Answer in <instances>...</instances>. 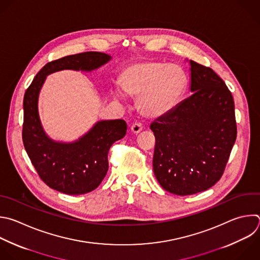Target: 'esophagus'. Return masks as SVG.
<instances>
[{"label": "esophagus", "mask_w": 260, "mask_h": 260, "mask_svg": "<svg viewBox=\"0 0 260 260\" xmlns=\"http://www.w3.org/2000/svg\"><path fill=\"white\" fill-rule=\"evenodd\" d=\"M142 129H143V126H142L141 123H134V124L132 125V127H131L132 133L135 134V135H138Z\"/></svg>", "instance_id": "obj_1"}]
</instances>
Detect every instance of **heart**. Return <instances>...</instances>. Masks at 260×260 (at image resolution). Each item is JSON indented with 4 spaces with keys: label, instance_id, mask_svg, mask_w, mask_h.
<instances>
[{
    "label": "heart",
    "instance_id": "1",
    "mask_svg": "<svg viewBox=\"0 0 260 260\" xmlns=\"http://www.w3.org/2000/svg\"><path fill=\"white\" fill-rule=\"evenodd\" d=\"M117 82L125 95L138 97V107L144 116L157 118L178 106L188 80L177 65L143 61L125 67Z\"/></svg>",
    "mask_w": 260,
    "mask_h": 260
}]
</instances>
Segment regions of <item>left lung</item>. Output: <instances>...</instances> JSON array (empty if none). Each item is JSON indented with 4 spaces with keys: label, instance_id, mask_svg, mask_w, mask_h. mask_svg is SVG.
<instances>
[{
    "label": "left lung",
    "instance_id": "1",
    "mask_svg": "<svg viewBox=\"0 0 260 260\" xmlns=\"http://www.w3.org/2000/svg\"><path fill=\"white\" fill-rule=\"evenodd\" d=\"M189 98L151 123L154 175L167 192L186 196L221 178L237 138L235 104L224 81L193 60Z\"/></svg>",
    "mask_w": 260,
    "mask_h": 260
}]
</instances>
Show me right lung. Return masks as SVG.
Wrapping results in <instances>:
<instances>
[{"label": "right lung", "mask_w": 260, "mask_h": 260, "mask_svg": "<svg viewBox=\"0 0 260 260\" xmlns=\"http://www.w3.org/2000/svg\"><path fill=\"white\" fill-rule=\"evenodd\" d=\"M111 60L101 52H85L47 63L36 75L23 99L22 140L40 178L50 188L68 195L95 190L108 170L112 144L126 134L122 119L100 120L78 140L57 142L45 132L39 114V96L47 75L60 70L93 71Z\"/></svg>", "instance_id": "right-lung-1"}]
</instances>
